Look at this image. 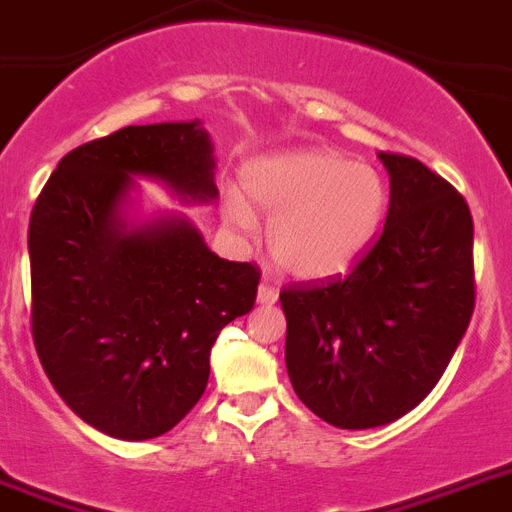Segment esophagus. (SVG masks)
<instances>
[{"label":"esophagus","instance_id":"esophagus-1","mask_svg":"<svg viewBox=\"0 0 512 512\" xmlns=\"http://www.w3.org/2000/svg\"><path fill=\"white\" fill-rule=\"evenodd\" d=\"M256 300H259L261 305H274L279 300V292L274 290V287H269V285H261Z\"/></svg>","mask_w":512,"mask_h":512}]
</instances>
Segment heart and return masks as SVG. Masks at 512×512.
<instances>
[{
  "mask_svg": "<svg viewBox=\"0 0 512 512\" xmlns=\"http://www.w3.org/2000/svg\"><path fill=\"white\" fill-rule=\"evenodd\" d=\"M243 194L269 217V253L285 274L305 282L349 272L383 222L388 189L381 173L329 150H290L256 157L243 168ZM225 220L253 225L238 196L225 199Z\"/></svg>",
  "mask_w": 512,
  "mask_h": 512,
  "instance_id": "1",
  "label": "heart"
}]
</instances>
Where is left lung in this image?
Instances as JSON below:
<instances>
[{
  "instance_id": "8db88e82",
  "label": "left lung",
  "mask_w": 512,
  "mask_h": 512,
  "mask_svg": "<svg viewBox=\"0 0 512 512\" xmlns=\"http://www.w3.org/2000/svg\"><path fill=\"white\" fill-rule=\"evenodd\" d=\"M386 225L349 277L279 295L285 362L310 412L370 430L435 388L474 313V222L464 196L414 157L378 152Z\"/></svg>"
}]
</instances>
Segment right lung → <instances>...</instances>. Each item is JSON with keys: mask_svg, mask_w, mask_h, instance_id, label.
I'll list each match as a JSON object with an SVG mask.
<instances>
[{"mask_svg": "<svg viewBox=\"0 0 512 512\" xmlns=\"http://www.w3.org/2000/svg\"><path fill=\"white\" fill-rule=\"evenodd\" d=\"M147 178L214 204L202 121L126 126L61 157L30 214L33 342L64 404L119 440L165 435L202 399L209 352L256 300L259 269L209 251L176 212L139 217Z\"/></svg>", "mask_w": 512, "mask_h": 512, "instance_id": "add662e5", "label": "right lung"}]
</instances>
